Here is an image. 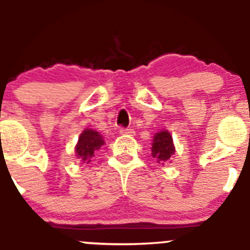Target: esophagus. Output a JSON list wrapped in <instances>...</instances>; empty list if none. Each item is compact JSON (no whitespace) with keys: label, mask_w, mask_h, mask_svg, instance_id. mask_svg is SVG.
I'll return each instance as SVG.
<instances>
[{"label":"esophagus","mask_w":250,"mask_h":250,"mask_svg":"<svg viewBox=\"0 0 250 250\" xmlns=\"http://www.w3.org/2000/svg\"><path fill=\"white\" fill-rule=\"evenodd\" d=\"M120 134H123V135H134L135 132L133 129H130V128H121V129H120Z\"/></svg>","instance_id":"esophagus-1"}]
</instances>
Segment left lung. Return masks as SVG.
I'll use <instances>...</instances> for the list:
<instances>
[{"label":"left lung","instance_id":"1","mask_svg":"<svg viewBox=\"0 0 250 250\" xmlns=\"http://www.w3.org/2000/svg\"><path fill=\"white\" fill-rule=\"evenodd\" d=\"M152 156L157 158L158 163H167L170 160V157L174 155V145H173V138L169 134V132L163 130V132L156 133L153 137L152 143Z\"/></svg>","mask_w":250,"mask_h":250}]
</instances>
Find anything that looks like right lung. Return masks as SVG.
<instances>
[{
  "label": "right lung",
  "mask_w": 250,
  "mask_h": 250,
  "mask_svg": "<svg viewBox=\"0 0 250 250\" xmlns=\"http://www.w3.org/2000/svg\"><path fill=\"white\" fill-rule=\"evenodd\" d=\"M104 144L102 135L93 129L83 130L78 138L76 145V156L82 162H90V158L94 155V151L99 150Z\"/></svg>",
  "instance_id": "obj_1"
}]
</instances>
